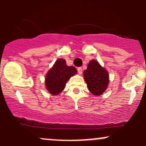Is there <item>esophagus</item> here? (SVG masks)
Instances as JSON below:
<instances>
[{
    "label": "esophagus",
    "instance_id": "34e87169",
    "mask_svg": "<svg viewBox=\"0 0 146 146\" xmlns=\"http://www.w3.org/2000/svg\"><path fill=\"white\" fill-rule=\"evenodd\" d=\"M78 73L80 75L82 74V67H78Z\"/></svg>",
    "mask_w": 146,
    "mask_h": 146
}]
</instances>
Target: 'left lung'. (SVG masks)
<instances>
[{"label":"left lung","mask_w":146,"mask_h":146,"mask_svg":"<svg viewBox=\"0 0 146 146\" xmlns=\"http://www.w3.org/2000/svg\"><path fill=\"white\" fill-rule=\"evenodd\" d=\"M84 77L88 90L94 95H100L108 86V73L95 60H92L84 71Z\"/></svg>","instance_id":"obj_1"}]
</instances>
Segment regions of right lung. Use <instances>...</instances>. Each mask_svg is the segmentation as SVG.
<instances>
[{"label":"right lung","instance_id":"obj_1","mask_svg":"<svg viewBox=\"0 0 146 146\" xmlns=\"http://www.w3.org/2000/svg\"><path fill=\"white\" fill-rule=\"evenodd\" d=\"M76 73L74 66H67L64 60H58L46 75V89L52 95H58L64 90L66 82Z\"/></svg>","mask_w":146,"mask_h":146}]
</instances>
